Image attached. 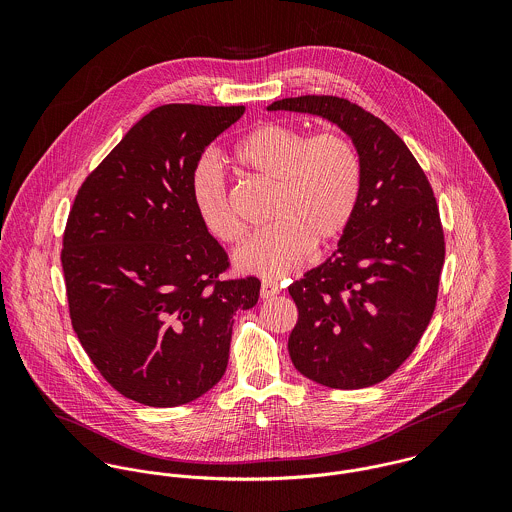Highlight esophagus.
Instances as JSON below:
<instances>
[{
    "mask_svg": "<svg viewBox=\"0 0 512 512\" xmlns=\"http://www.w3.org/2000/svg\"><path fill=\"white\" fill-rule=\"evenodd\" d=\"M276 293H280V286H278L276 282H272V280H264V282H262L260 295H262L264 299H268V297H272V295H276Z\"/></svg>",
    "mask_w": 512,
    "mask_h": 512,
    "instance_id": "esophagus-1",
    "label": "esophagus"
}]
</instances>
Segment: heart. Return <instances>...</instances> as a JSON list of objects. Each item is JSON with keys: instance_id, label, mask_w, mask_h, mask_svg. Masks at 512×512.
Returning a JSON list of instances; mask_svg holds the SVG:
<instances>
[{"instance_id": "obj_1", "label": "heart", "mask_w": 512, "mask_h": 512, "mask_svg": "<svg viewBox=\"0 0 512 512\" xmlns=\"http://www.w3.org/2000/svg\"><path fill=\"white\" fill-rule=\"evenodd\" d=\"M236 161L250 173L278 185L270 220L236 252L238 270L262 278H280L299 270L311 248L333 244L355 219L363 161L353 140L341 132L309 138L303 130L268 122L234 147ZM191 203L209 234L220 242H238L244 224L238 219L219 161L201 157L189 179Z\"/></svg>"}]
</instances>
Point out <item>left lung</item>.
Listing matches in <instances>:
<instances>
[{
  "label": "left lung",
  "instance_id": "8db88e82",
  "mask_svg": "<svg viewBox=\"0 0 512 512\" xmlns=\"http://www.w3.org/2000/svg\"><path fill=\"white\" fill-rule=\"evenodd\" d=\"M268 110L327 118L361 153L355 219L331 258L288 288L299 311L288 349L317 384L372 386L412 355L436 309L445 242L432 185L400 136L347 98L297 96Z\"/></svg>",
  "mask_w": 512,
  "mask_h": 512
}]
</instances>
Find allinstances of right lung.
<instances>
[{
    "instance_id": "1",
    "label": "right lung",
    "mask_w": 512,
    "mask_h": 512,
    "mask_svg": "<svg viewBox=\"0 0 512 512\" xmlns=\"http://www.w3.org/2000/svg\"><path fill=\"white\" fill-rule=\"evenodd\" d=\"M242 114L159 106L74 197L61 252L74 333L106 382L140 404L171 408L211 390L236 311L258 301V278H222L228 256L189 193L205 147Z\"/></svg>"
}]
</instances>
